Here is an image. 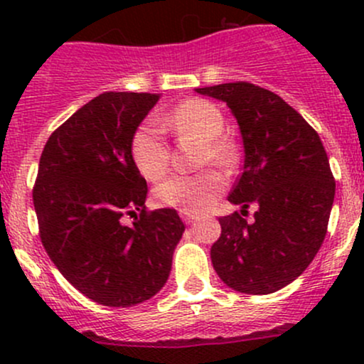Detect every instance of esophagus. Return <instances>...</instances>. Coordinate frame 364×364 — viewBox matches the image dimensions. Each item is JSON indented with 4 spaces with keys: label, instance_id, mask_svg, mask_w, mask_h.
Wrapping results in <instances>:
<instances>
[{
    "label": "esophagus",
    "instance_id": "34e87169",
    "mask_svg": "<svg viewBox=\"0 0 364 364\" xmlns=\"http://www.w3.org/2000/svg\"><path fill=\"white\" fill-rule=\"evenodd\" d=\"M179 215H181V218H183V222L185 223H193L197 220V215H193V213H188V211H179Z\"/></svg>",
    "mask_w": 364,
    "mask_h": 364
}]
</instances>
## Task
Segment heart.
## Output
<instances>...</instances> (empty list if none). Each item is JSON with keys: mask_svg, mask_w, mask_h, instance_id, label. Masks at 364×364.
Here are the masks:
<instances>
[{"mask_svg": "<svg viewBox=\"0 0 364 364\" xmlns=\"http://www.w3.org/2000/svg\"><path fill=\"white\" fill-rule=\"evenodd\" d=\"M165 124L181 137L204 142L200 161L229 168L236 164V148L222 137L225 121L215 104L200 98L181 102L165 117ZM130 153L137 171L149 181H156L168 168V146L164 132L151 121L139 124L130 141ZM225 188V179L216 171L197 176H171L155 188V199L165 208L199 213L209 208Z\"/></svg>", "mask_w": 364, "mask_h": 364, "instance_id": "heart-1", "label": "heart"}]
</instances>
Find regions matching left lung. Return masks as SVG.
<instances>
[{
  "instance_id": "8db88e82",
  "label": "left lung",
  "mask_w": 364,
  "mask_h": 364,
  "mask_svg": "<svg viewBox=\"0 0 364 364\" xmlns=\"http://www.w3.org/2000/svg\"><path fill=\"white\" fill-rule=\"evenodd\" d=\"M196 91L225 102L236 117L245 161L229 203L241 213L257 205L252 223L237 211L220 218L213 267L237 292L280 291L310 266L328 232L336 185L321 137L287 102L255 84Z\"/></svg>"
}]
</instances>
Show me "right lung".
Returning a JSON list of instances; mask_svg holds the SVG:
<instances>
[{"mask_svg":"<svg viewBox=\"0 0 364 364\" xmlns=\"http://www.w3.org/2000/svg\"><path fill=\"white\" fill-rule=\"evenodd\" d=\"M159 98L98 95L53 132L40 156L33 204L43 248L77 291L105 306L155 296L185 232L176 209L146 211L148 185L130 153ZM124 214L134 216L130 226Z\"/></svg>","mask_w":364,"mask_h":364,"instance_id":"add662e5","label":"right lung"}]
</instances>
